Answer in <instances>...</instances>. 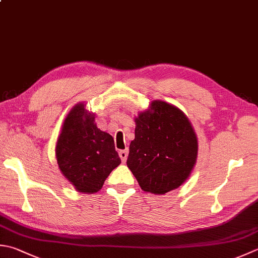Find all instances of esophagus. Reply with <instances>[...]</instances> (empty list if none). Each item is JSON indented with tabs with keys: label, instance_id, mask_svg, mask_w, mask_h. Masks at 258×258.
Instances as JSON below:
<instances>
[{
	"label": "esophagus",
	"instance_id": "1",
	"mask_svg": "<svg viewBox=\"0 0 258 258\" xmlns=\"http://www.w3.org/2000/svg\"><path fill=\"white\" fill-rule=\"evenodd\" d=\"M118 154H119L120 160H122V162H125L126 159H127V155H128V150L127 149H126V150H120L119 152H118Z\"/></svg>",
	"mask_w": 258,
	"mask_h": 258
}]
</instances>
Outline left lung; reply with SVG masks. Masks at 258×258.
Returning a JSON list of instances; mask_svg holds the SVG:
<instances>
[{
    "mask_svg": "<svg viewBox=\"0 0 258 258\" xmlns=\"http://www.w3.org/2000/svg\"><path fill=\"white\" fill-rule=\"evenodd\" d=\"M135 124L126 164L140 186L155 195L176 189L189 178L198 153L189 119L175 106L154 100Z\"/></svg>",
    "mask_w": 258,
    "mask_h": 258,
    "instance_id": "8db88e82",
    "label": "left lung"
}]
</instances>
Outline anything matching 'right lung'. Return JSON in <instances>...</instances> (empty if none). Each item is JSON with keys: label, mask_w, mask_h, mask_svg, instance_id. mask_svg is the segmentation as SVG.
Returning a JSON list of instances; mask_svg holds the SVG:
<instances>
[{"label": "right lung", "mask_w": 258, "mask_h": 258, "mask_svg": "<svg viewBox=\"0 0 258 258\" xmlns=\"http://www.w3.org/2000/svg\"><path fill=\"white\" fill-rule=\"evenodd\" d=\"M55 156L62 174L85 194L102 189L120 163L112 135L97 128L94 115L86 114L83 104L76 105L64 119Z\"/></svg>", "instance_id": "1"}]
</instances>
